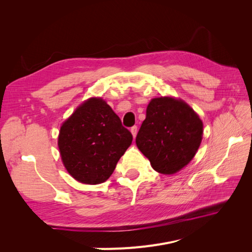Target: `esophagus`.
<instances>
[{
	"label": "esophagus",
	"mask_w": 252,
	"mask_h": 252,
	"mask_svg": "<svg viewBox=\"0 0 252 252\" xmlns=\"http://www.w3.org/2000/svg\"><path fill=\"white\" fill-rule=\"evenodd\" d=\"M130 131H131V133L133 135V138H135L136 133H138V126H132L131 129H130Z\"/></svg>",
	"instance_id": "1"
}]
</instances>
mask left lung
I'll return each instance as SVG.
<instances>
[{
    "label": "left lung",
    "instance_id": "1",
    "mask_svg": "<svg viewBox=\"0 0 252 252\" xmlns=\"http://www.w3.org/2000/svg\"><path fill=\"white\" fill-rule=\"evenodd\" d=\"M203 138V123L184 101L152 98L136 135V146L156 171L173 174L195 156Z\"/></svg>",
    "mask_w": 252,
    "mask_h": 252
}]
</instances>
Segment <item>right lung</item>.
<instances>
[{
	"label": "right lung",
	"mask_w": 252,
	"mask_h": 252,
	"mask_svg": "<svg viewBox=\"0 0 252 252\" xmlns=\"http://www.w3.org/2000/svg\"><path fill=\"white\" fill-rule=\"evenodd\" d=\"M132 134L101 97H91L75 109L61 127L58 145L71 177L84 184L108 180Z\"/></svg>",
	"instance_id": "right-lung-1"
}]
</instances>
